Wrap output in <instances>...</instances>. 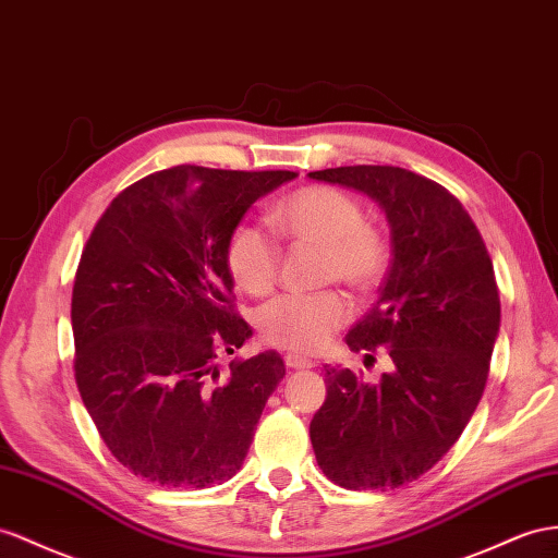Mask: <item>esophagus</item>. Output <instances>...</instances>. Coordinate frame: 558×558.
<instances>
[{"label":"esophagus","mask_w":558,"mask_h":558,"mask_svg":"<svg viewBox=\"0 0 558 558\" xmlns=\"http://www.w3.org/2000/svg\"><path fill=\"white\" fill-rule=\"evenodd\" d=\"M284 365L292 367V369H311L316 363L306 361V359H302V355H296V353H288V355H284Z\"/></svg>","instance_id":"esophagus-1"}]
</instances>
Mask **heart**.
<instances>
[{"label":"heart","instance_id":"obj_1","mask_svg":"<svg viewBox=\"0 0 558 558\" xmlns=\"http://www.w3.org/2000/svg\"><path fill=\"white\" fill-rule=\"evenodd\" d=\"M266 219L290 242L320 247V280H341L353 292H369L387 268V242L363 221L359 199L330 185H306L270 205ZM226 268L240 290L262 296L274 290L280 266L276 240L262 228L238 223L226 240ZM339 292L284 294L262 308L259 332L270 347L313 353L349 320Z\"/></svg>","mask_w":558,"mask_h":558}]
</instances>
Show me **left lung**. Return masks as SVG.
<instances>
[{"instance_id":"1","label":"left lung","mask_w":558,"mask_h":558,"mask_svg":"<svg viewBox=\"0 0 558 558\" xmlns=\"http://www.w3.org/2000/svg\"><path fill=\"white\" fill-rule=\"evenodd\" d=\"M308 179L373 199L393 252L377 302L347 335L351 351L387 347L391 373L369 384L325 365L313 452L341 488H398L454 446L483 396L499 332L490 254L460 199L415 171L355 165Z\"/></svg>"}]
</instances>
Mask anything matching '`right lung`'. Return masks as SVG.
Masks as SVG:
<instances>
[{
  "label": "right lung",
  "mask_w": 558,
  "mask_h": 558,
  "mask_svg": "<svg viewBox=\"0 0 558 558\" xmlns=\"http://www.w3.org/2000/svg\"><path fill=\"white\" fill-rule=\"evenodd\" d=\"M296 171L179 165L132 183L98 219L73 288L75 379L108 450L167 488L233 478L268 396L280 353L217 359L252 337L233 313L228 233L256 199Z\"/></svg>",
  "instance_id": "add662e5"
}]
</instances>
